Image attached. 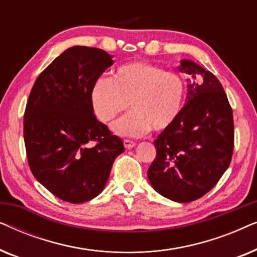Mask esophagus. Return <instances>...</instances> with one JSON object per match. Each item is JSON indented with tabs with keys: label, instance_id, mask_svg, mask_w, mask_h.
<instances>
[{
	"label": "esophagus",
	"instance_id": "esophagus-1",
	"mask_svg": "<svg viewBox=\"0 0 257 257\" xmlns=\"http://www.w3.org/2000/svg\"><path fill=\"white\" fill-rule=\"evenodd\" d=\"M124 146L126 147V149H132V147L136 146V143L132 142V140H128V139H125L124 140Z\"/></svg>",
	"mask_w": 257,
	"mask_h": 257
}]
</instances>
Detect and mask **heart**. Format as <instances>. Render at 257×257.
Listing matches in <instances>:
<instances>
[{
    "label": "heart",
    "mask_w": 257,
    "mask_h": 257,
    "mask_svg": "<svg viewBox=\"0 0 257 257\" xmlns=\"http://www.w3.org/2000/svg\"><path fill=\"white\" fill-rule=\"evenodd\" d=\"M186 87L177 73L151 63L135 61L115 69L112 78H99L91 92L93 110L108 122L131 106L132 111L112 125L119 136L139 137L152 128L166 131L178 120Z\"/></svg>",
    "instance_id": "b5f03b06"
}]
</instances>
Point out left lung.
Listing matches in <instances>:
<instances>
[{
  "mask_svg": "<svg viewBox=\"0 0 257 257\" xmlns=\"http://www.w3.org/2000/svg\"><path fill=\"white\" fill-rule=\"evenodd\" d=\"M186 104L173 126L154 140L157 157L147 171L152 187L175 202L201 198L229 167L234 149L233 111L219 79L189 59Z\"/></svg>",
  "mask_w": 257,
  "mask_h": 257,
  "instance_id": "1",
  "label": "left lung"
}]
</instances>
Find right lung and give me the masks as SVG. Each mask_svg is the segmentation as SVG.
<instances>
[{"label": "right lung", "mask_w": 257, "mask_h": 257, "mask_svg": "<svg viewBox=\"0 0 257 257\" xmlns=\"http://www.w3.org/2000/svg\"><path fill=\"white\" fill-rule=\"evenodd\" d=\"M112 64V56L101 49L69 48L38 76L29 94L28 164L37 181L66 202L96 198L124 152L121 139L97 120L91 99L94 83Z\"/></svg>", "instance_id": "1"}]
</instances>
